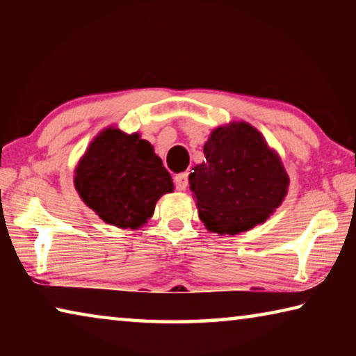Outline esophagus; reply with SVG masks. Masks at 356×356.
Instances as JSON below:
<instances>
[{
	"label": "esophagus",
	"mask_w": 356,
	"mask_h": 356,
	"mask_svg": "<svg viewBox=\"0 0 356 356\" xmlns=\"http://www.w3.org/2000/svg\"><path fill=\"white\" fill-rule=\"evenodd\" d=\"M174 184H176V188L179 191H185L186 186H188V174L186 172H180L174 177Z\"/></svg>",
	"instance_id": "1"
}]
</instances>
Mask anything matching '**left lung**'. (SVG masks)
<instances>
[{
	"label": "left lung",
	"instance_id": "8db88e82",
	"mask_svg": "<svg viewBox=\"0 0 356 356\" xmlns=\"http://www.w3.org/2000/svg\"><path fill=\"white\" fill-rule=\"evenodd\" d=\"M206 160L193 168L190 190L210 232H245L264 222L287 195L280 155L248 122L215 129L204 144Z\"/></svg>",
	"mask_w": 356,
	"mask_h": 356
}]
</instances>
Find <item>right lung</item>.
I'll use <instances>...</instances> for the list:
<instances>
[{
    "instance_id": "add662e5",
    "label": "right lung",
    "mask_w": 356,
    "mask_h": 356,
    "mask_svg": "<svg viewBox=\"0 0 356 356\" xmlns=\"http://www.w3.org/2000/svg\"><path fill=\"white\" fill-rule=\"evenodd\" d=\"M75 188L102 220L138 229L154 215L156 201L172 193L171 174L140 134L108 127L94 138L75 168Z\"/></svg>"
}]
</instances>
